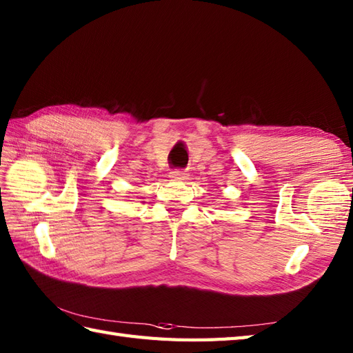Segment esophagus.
<instances>
[{
	"instance_id": "esophagus-1",
	"label": "esophagus",
	"mask_w": 353,
	"mask_h": 353,
	"mask_svg": "<svg viewBox=\"0 0 353 353\" xmlns=\"http://www.w3.org/2000/svg\"><path fill=\"white\" fill-rule=\"evenodd\" d=\"M170 177L172 179V181H185V179L188 177V172H186L185 170H172L170 172Z\"/></svg>"
}]
</instances>
